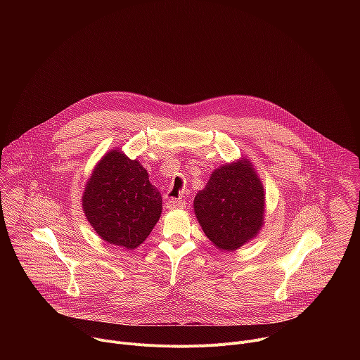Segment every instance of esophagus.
<instances>
[{
    "mask_svg": "<svg viewBox=\"0 0 360 360\" xmlns=\"http://www.w3.org/2000/svg\"><path fill=\"white\" fill-rule=\"evenodd\" d=\"M167 205H168V207H169L171 210H178V208H184V207H185V200L171 198V199L167 200Z\"/></svg>",
    "mask_w": 360,
    "mask_h": 360,
    "instance_id": "obj_1",
    "label": "esophagus"
}]
</instances>
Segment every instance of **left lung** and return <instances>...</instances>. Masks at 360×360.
I'll use <instances>...</instances> for the list:
<instances>
[{"mask_svg": "<svg viewBox=\"0 0 360 360\" xmlns=\"http://www.w3.org/2000/svg\"><path fill=\"white\" fill-rule=\"evenodd\" d=\"M193 208L210 240L222 250H235L262 226L264 186L248 161L225 165L196 193Z\"/></svg>", "mask_w": 360, "mask_h": 360, "instance_id": "left-lung-1", "label": "left lung"}]
</instances>
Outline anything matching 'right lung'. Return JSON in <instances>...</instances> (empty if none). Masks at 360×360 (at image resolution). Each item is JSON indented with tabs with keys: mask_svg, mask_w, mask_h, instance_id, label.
Segmentation results:
<instances>
[{
	"mask_svg": "<svg viewBox=\"0 0 360 360\" xmlns=\"http://www.w3.org/2000/svg\"><path fill=\"white\" fill-rule=\"evenodd\" d=\"M82 202L95 232L127 249L146 239L162 212V196L149 182L146 169L115 149L95 167Z\"/></svg>",
	"mask_w": 360,
	"mask_h": 360,
	"instance_id": "1",
	"label": "right lung"
}]
</instances>
